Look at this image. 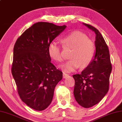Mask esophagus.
I'll list each match as a JSON object with an SVG mask.
<instances>
[{
	"label": "esophagus",
	"instance_id": "esophagus-1",
	"mask_svg": "<svg viewBox=\"0 0 122 122\" xmlns=\"http://www.w3.org/2000/svg\"><path fill=\"white\" fill-rule=\"evenodd\" d=\"M69 77V75L66 74V73H63V77L65 78H67V77Z\"/></svg>",
	"mask_w": 122,
	"mask_h": 122
}]
</instances>
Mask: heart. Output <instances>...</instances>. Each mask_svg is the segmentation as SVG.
Masks as SVG:
<instances>
[{
	"label": "heart",
	"instance_id": "heart-1",
	"mask_svg": "<svg viewBox=\"0 0 122 122\" xmlns=\"http://www.w3.org/2000/svg\"><path fill=\"white\" fill-rule=\"evenodd\" d=\"M65 47L72 48L71 59L60 66L65 72L74 71L79 66L85 67L93 60L96 53L94 41L88 39L87 35L80 31H74L63 37L61 39ZM48 52L51 58L57 62H62L63 57L59 44L52 41L49 44Z\"/></svg>",
	"mask_w": 122,
	"mask_h": 122
}]
</instances>
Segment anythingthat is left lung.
I'll use <instances>...</instances> for the list:
<instances>
[{"instance_id": "1", "label": "left lung", "mask_w": 122, "mask_h": 122, "mask_svg": "<svg viewBox=\"0 0 122 122\" xmlns=\"http://www.w3.org/2000/svg\"><path fill=\"white\" fill-rule=\"evenodd\" d=\"M96 34V53L93 60L81 74L72 76L74 94L79 105L87 108L97 105L109 90L112 66L109 49L101 33L94 26L83 23Z\"/></svg>"}]
</instances>
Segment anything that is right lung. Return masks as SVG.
Listing matches in <instances>:
<instances>
[{
	"label": "right lung",
	"mask_w": 122,
	"mask_h": 122,
	"mask_svg": "<svg viewBox=\"0 0 122 122\" xmlns=\"http://www.w3.org/2000/svg\"><path fill=\"white\" fill-rule=\"evenodd\" d=\"M66 28L40 22L26 29L15 44L13 77L21 99L36 110L48 107L55 86L62 79V72L51 62L48 48Z\"/></svg>",
	"instance_id": "1"
}]
</instances>
